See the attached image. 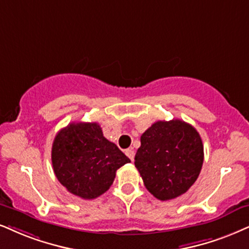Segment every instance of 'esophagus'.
Here are the masks:
<instances>
[{"mask_svg":"<svg viewBox=\"0 0 249 249\" xmlns=\"http://www.w3.org/2000/svg\"><path fill=\"white\" fill-rule=\"evenodd\" d=\"M125 154H126L127 157H128V159L131 160L132 162L134 161V150L132 149V148H130V149H126V150H125Z\"/></svg>","mask_w":249,"mask_h":249,"instance_id":"34e87169","label":"esophagus"}]
</instances>
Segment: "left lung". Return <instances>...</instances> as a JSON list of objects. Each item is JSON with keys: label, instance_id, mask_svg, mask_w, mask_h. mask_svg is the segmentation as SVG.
<instances>
[{"label": "left lung", "instance_id": "obj_1", "mask_svg": "<svg viewBox=\"0 0 249 249\" xmlns=\"http://www.w3.org/2000/svg\"><path fill=\"white\" fill-rule=\"evenodd\" d=\"M140 141L134 164L147 190L161 201L186 193L203 164L199 132L180 119L159 121L144 131Z\"/></svg>", "mask_w": 249, "mask_h": 249}]
</instances>
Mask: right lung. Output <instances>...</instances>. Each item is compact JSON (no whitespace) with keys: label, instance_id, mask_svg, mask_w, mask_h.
I'll use <instances>...</instances> for the list:
<instances>
[{"label":"right lung","instance_id":"right-lung-1","mask_svg":"<svg viewBox=\"0 0 249 249\" xmlns=\"http://www.w3.org/2000/svg\"><path fill=\"white\" fill-rule=\"evenodd\" d=\"M52 162L58 181L73 195L92 200L109 190L130 159L103 137L97 123H71L56 134Z\"/></svg>","mask_w":249,"mask_h":249}]
</instances>
